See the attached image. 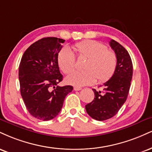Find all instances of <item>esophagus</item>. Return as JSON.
I'll list each match as a JSON object with an SVG mask.
<instances>
[{
  "label": "esophagus",
  "mask_w": 152,
  "mask_h": 152,
  "mask_svg": "<svg viewBox=\"0 0 152 152\" xmlns=\"http://www.w3.org/2000/svg\"><path fill=\"white\" fill-rule=\"evenodd\" d=\"M81 87H77V86H75L74 88V91H81Z\"/></svg>",
  "instance_id": "esophagus-1"
}]
</instances>
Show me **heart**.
Masks as SVG:
<instances>
[{
  "instance_id": "1",
  "label": "heart",
  "mask_w": 152,
  "mask_h": 152,
  "mask_svg": "<svg viewBox=\"0 0 152 152\" xmlns=\"http://www.w3.org/2000/svg\"><path fill=\"white\" fill-rule=\"evenodd\" d=\"M74 48L79 58H86L83 71H74L66 78L69 84L77 87L91 85L96 81L103 83L115 72L118 58L113 51L108 50L104 44L95 40H86L75 44ZM58 64L64 74L72 71L76 65V56L70 48H62L58 54Z\"/></svg>"
}]
</instances>
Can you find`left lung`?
Masks as SVG:
<instances>
[{
	"instance_id": "obj_1",
	"label": "left lung",
	"mask_w": 152,
	"mask_h": 152,
	"mask_svg": "<svg viewBox=\"0 0 152 152\" xmlns=\"http://www.w3.org/2000/svg\"><path fill=\"white\" fill-rule=\"evenodd\" d=\"M110 45L118 58L115 72L103 86H100L103 91L93 89L94 100L86 105L88 114L98 121L108 120L118 113L127 100L132 78V62L128 52L113 39Z\"/></svg>"
}]
</instances>
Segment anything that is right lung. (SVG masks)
Masks as SVG:
<instances>
[{
	"label": "right lung",
	"instance_id": "right-lung-1",
	"mask_svg": "<svg viewBox=\"0 0 152 152\" xmlns=\"http://www.w3.org/2000/svg\"><path fill=\"white\" fill-rule=\"evenodd\" d=\"M64 39L45 37L31 45L19 66L20 94L27 110L39 120L48 121L58 115L73 86H59L63 79L58 54Z\"/></svg>",
	"mask_w": 152,
	"mask_h": 152
}]
</instances>
